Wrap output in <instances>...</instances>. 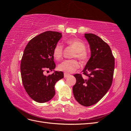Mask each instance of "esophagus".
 <instances>
[{
	"instance_id": "1",
	"label": "esophagus",
	"mask_w": 131,
	"mask_h": 131,
	"mask_svg": "<svg viewBox=\"0 0 131 131\" xmlns=\"http://www.w3.org/2000/svg\"><path fill=\"white\" fill-rule=\"evenodd\" d=\"M69 76V74H67V73H64V77L65 78H67V77H68Z\"/></svg>"
}]
</instances>
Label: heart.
Returning <instances> with one entry per match:
<instances>
[{
  "label": "heart",
  "instance_id": "obj_1",
  "mask_svg": "<svg viewBox=\"0 0 131 131\" xmlns=\"http://www.w3.org/2000/svg\"><path fill=\"white\" fill-rule=\"evenodd\" d=\"M66 43L72 47L75 50L74 57H77L81 63H85L88 60L89 53L85 50V43L78 39H69L66 40ZM63 47L60 43H58L54 46L53 50V57L56 60H59L63 55ZM79 67V63L75 59L65 60L58 65V69L67 73H71L76 70Z\"/></svg>",
  "mask_w": 131,
  "mask_h": 131
}]
</instances>
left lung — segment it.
<instances>
[{
    "label": "left lung",
    "instance_id": "obj_1",
    "mask_svg": "<svg viewBox=\"0 0 131 131\" xmlns=\"http://www.w3.org/2000/svg\"><path fill=\"white\" fill-rule=\"evenodd\" d=\"M91 50V57L82 72L88 77L75 74L77 79L73 87L75 100L81 105L95 104L104 97L111 87L115 67V59L110 46L93 34H85Z\"/></svg>",
    "mask_w": 131,
    "mask_h": 131
}]
</instances>
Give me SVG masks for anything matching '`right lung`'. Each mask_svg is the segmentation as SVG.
Instances as JSON below:
<instances>
[{
	"label": "right lung",
	"mask_w": 131,
	"mask_h": 131,
	"mask_svg": "<svg viewBox=\"0 0 131 131\" xmlns=\"http://www.w3.org/2000/svg\"><path fill=\"white\" fill-rule=\"evenodd\" d=\"M62 36L57 31H47L29 41L23 52L21 63L22 81L29 97L38 103H45L55 94V84L64 77L62 72L54 71L53 50ZM46 69L54 73L46 76Z\"/></svg>",
	"instance_id": "add662e5"
}]
</instances>
